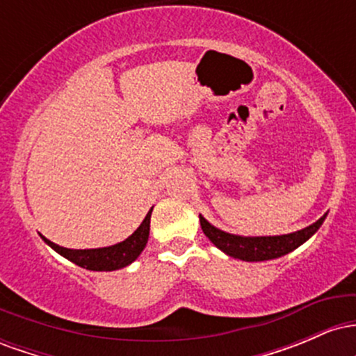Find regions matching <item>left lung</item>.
<instances>
[{"label":"left lung","instance_id":"8db88e82","mask_svg":"<svg viewBox=\"0 0 356 356\" xmlns=\"http://www.w3.org/2000/svg\"><path fill=\"white\" fill-rule=\"evenodd\" d=\"M325 218L326 216H323L312 226L291 232V234L266 236V238H241V236L229 234V232H224L218 227L211 226L202 216H199V220H201L204 234L209 238L214 246H218L227 256L238 257V259L243 261H268L288 254L293 249L301 246L306 239L312 238L314 232L320 229Z\"/></svg>","mask_w":356,"mask_h":356}]
</instances>
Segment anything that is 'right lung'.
I'll return each instance as SVG.
<instances>
[{"mask_svg": "<svg viewBox=\"0 0 356 356\" xmlns=\"http://www.w3.org/2000/svg\"><path fill=\"white\" fill-rule=\"evenodd\" d=\"M150 214H152V209L147 212L145 219L142 220L140 226L137 227V231L134 232L130 238H127L125 241H122V243L110 248L67 249L51 243V241L43 238V236L42 238L44 239V243L55 249L58 254L67 257V259H70L72 263L79 264L81 268H87L90 271H113V269L129 266V264L132 263V261H136L138 254L144 251L147 239H149Z\"/></svg>", "mask_w": 356, "mask_h": 356, "instance_id": "1", "label": "right lung"}]
</instances>
